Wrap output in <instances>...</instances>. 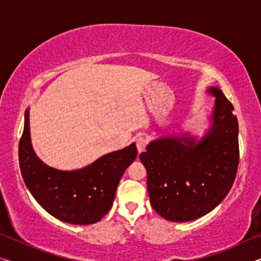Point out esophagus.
Returning a JSON list of instances; mask_svg holds the SVG:
<instances>
[{"mask_svg":"<svg viewBox=\"0 0 261 261\" xmlns=\"http://www.w3.org/2000/svg\"><path fill=\"white\" fill-rule=\"evenodd\" d=\"M136 145H137V148H138V152L141 153L146 147L147 145V139L145 138V137H138V138L136 139Z\"/></svg>","mask_w":261,"mask_h":261,"instance_id":"1","label":"esophagus"}]
</instances>
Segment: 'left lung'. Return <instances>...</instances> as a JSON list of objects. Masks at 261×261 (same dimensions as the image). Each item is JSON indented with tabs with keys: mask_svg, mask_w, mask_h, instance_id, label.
<instances>
[{
	"mask_svg": "<svg viewBox=\"0 0 261 261\" xmlns=\"http://www.w3.org/2000/svg\"><path fill=\"white\" fill-rule=\"evenodd\" d=\"M216 96L213 126L198 144L191 138L152 141L139 155L147 171L151 205L163 219L187 222L210 213L235 182L240 145L233 106L222 91Z\"/></svg>",
	"mask_w": 261,
	"mask_h": 261,
	"instance_id": "1",
	"label": "left lung"
}]
</instances>
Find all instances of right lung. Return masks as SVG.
<instances>
[{"instance_id": "1", "label": "right lung", "mask_w": 261, "mask_h": 261, "mask_svg": "<svg viewBox=\"0 0 261 261\" xmlns=\"http://www.w3.org/2000/svg\"><path fill=\"white\" fill-rule=\"evenodd\" d=\"M29 110L19 140L21 176L34 199L54 218L72 224H92L112 208L123 173L137 158L136 144L100 158L91 166L62 171L39 160L31 145Z\"/></svg>"}]
</instances>
